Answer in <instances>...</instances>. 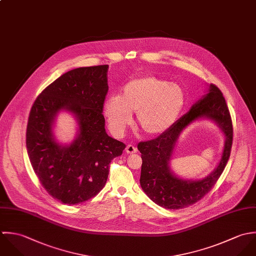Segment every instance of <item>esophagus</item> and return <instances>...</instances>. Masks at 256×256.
Masks as SVG:
<instances>
[{
	"label": "esophagus",
	"mask_w": 256,
	"mask_h": 256,
	"mask_svg": "<svg viewBox=\"0 0 256 256\" xmlns=\"http://www.w3.org/2000/svg\"><path fill=\"white\" fill-rule=\"evenodd\" d=\"M136 152H138L136 148H134V146H132V144H128V146L126 148V152L128 154H136Z\"/></svg>",
	"instance_id": "esophagus-1"
}]
</instances>
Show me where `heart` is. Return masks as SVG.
<instances>
[{
	"instance_id": "b5f03b06",
	"label": "heart",
	"mask_w": 256,
	"mask_h": 256,
	"mask_svg": "<svg viewBox=\"0 0 256 256\" xmlns=\"http://www.w3.org/2000/svg\"><path fill=\"white\" fill-rule=\"evenodd\" d=\"M181 86L155 76H142L128 81L120 96H110L102 104V112L110 132L120 138L136 112V124L148 136L169 130L185 104Z\"/></svg>"
}]
</instances>
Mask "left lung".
<instances>
[{
    "instance_id": "obj_1",
    "label": "left lung",
    "mask_w": 256,
    "mask_h": 256,
    "mask_svg": "<svg viewBox=\"0 0 256 256\" xmlns=\"http://www.w3.org/2000/svg\"><path fill=\"white\" fill-rule=\"evenodd\" d=\"M203 119L212 121L225 136L221 159L214 171L204 178H184L170 169V161L182 130ZM232 144V124L226 100L216 86L208 85L204 96L169 130L155 140L138 144L142 159L140 182L144 192L155 204L165 208L177 210L197 203L210 191L222 173Z\"/></svg>"
}]
</instances>
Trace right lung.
Listing matches in <instances>:
<instances>
[{
    "instance_id": "add662e5",
    "label": "right lung",
    "mask_w": 256,
    "mask_h": 256,
    "mask_svg": "<svg viewBox=\"0 0 256 256\" xmlns=\"http://www.w3.org/2000/svg\"><path fill=\"white\" fill-rule=\"evenodd\" d=\"M108 69L99 65L64 73L42 91L30 112L26 150L32 166L48 194L63 204L96 196L106 182L110 161L126 148L104 130ZM63 111L78 124L69 144L59 143L54 134L56 118Z\"/></svg>"
}]
</instances>
